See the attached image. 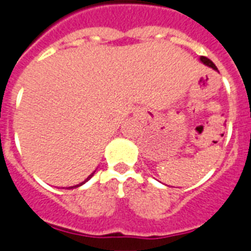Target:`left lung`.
<instances>
[{
    "instance_id": "8db88e82",
    "label": "left lung",
    "mask_w": 251,
    "mask_h": 251,
    "mask_svg": "<svg viewBox=\"0 0 251 251\" xmlns=\"http://www.w3.org/2000/svg\"><path fill=\"white\" fill-rule=\"evenodd\" d=\"M201 60H202V62L204 63L205 65H208V67L213 68V69H214V70H218V68L215 67V64H214V63H213L212 60H210V59H208L207 57H201Z\"/></svg>"
}]
</instances>
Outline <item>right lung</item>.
<instances>
[{
	"label": "right lung",
	"instance_id": "obj_1",
	"mask_svg": "<svg viewBox=\"0 0 251 251\" xmlns=\"http://www.w3.org/2000/svg\"><path fill=\"white\" fill-rule=\"evenodd\" d=\"M93 175H94V173H91V175H90V176H89V177H88V178H86V179H85V181H84V182H83V183H80V184H78V186H73V187H69V188H76V187H79V186H81V184H84V183H85V182H86V181H89V179H90V178H91V177H93Z\"/></svg>",
	"mask_w": 251,
	"mask_h": 251
}]
</instances>
